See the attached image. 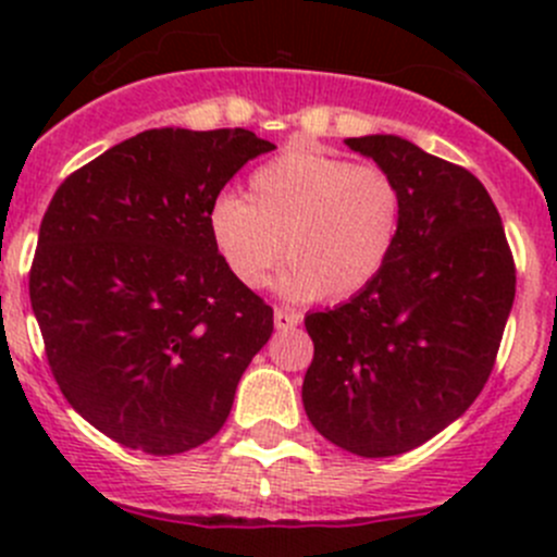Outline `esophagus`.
<instances>
[{"mask_svg": "<svg viewBox=\"0 0 557 557\" xmlns=\"http://www.w3.org/2000/svg\"><path fill=\"white\" fill-rule=\"evenodd\" d=\"M301 323V318L296 312H288V310H274V325H277L280 331H288V329H296V325Z\"/></svg>", "mask_w": 557, "mask_h": 557, "instance_id": "1", "label": "esophagus"}]
</instances>
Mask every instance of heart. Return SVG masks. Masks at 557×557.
<instances>
[{
	"label": "heart",
	"instance_id": "obj_1",
	"mask_svg": "<svg viewBox=\"0 0 557 557\" xmlns=\"http://www.w3.org/2000/svg\"><path fill=\"white\" fill-rule=\"evenodd\" d=\"M401 221V185L385 166L305 148L269 159L247 177L245 199L221 194L207 212L212 245L239 285H267L285 252V294L325 301L350 299L383 274Z\"/></svg>",
	"mask_w": 557,
	"mask_h": 557
}]
</instances>
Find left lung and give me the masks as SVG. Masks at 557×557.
Here are the masks:
<instances>
[{
	"label": "left lung",
	"instance_id": "8db88e82",
	"mask_svg": "<svg viewBox=\"0 0 557 557\" xmlns=\"http://www.w3.org/2000/svg\"><path fill=\"white\" fill-rule=\"evenodd\" d=\"M398 180L404 221L383 274L305 318L310 423L342 450H414L471 407L515 301V258L485 185L393 134L347 139Z\"/></svg>",
	"mask_w": 557,
	"mask_h": 557
}]
</instances>
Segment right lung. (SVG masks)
Masks as SVG:
<instances>
[{
    "instance_id": "add662e5",
    "label": "right lung",
    "mask_w": 557,
    "mask_h": 557,
    "mask_svg": "<svg viewBox=\"0 0 557 557\" xmlns=\"http://www.w3.org/2000/svg\"><path fill=\"white\" fill-rule=\"evenodd\" d=\"M274 150L247 128H150L72 172L39 223L32 310L66 401L117 445H205L274 312L207 228L223 185Z\"/></svg>"
}]
</instances>
